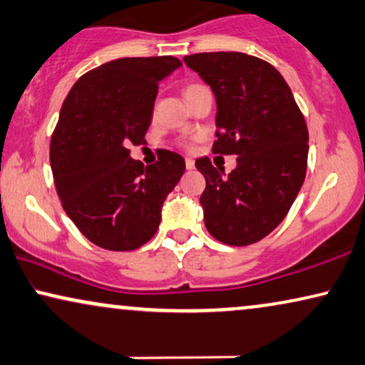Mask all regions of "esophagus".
Here are the masks:
<instances>
[{"mask_svg":"<svg viewBox=\"0 0 365 365\" xmlns=\"http://www.w3.org/2000/svg\"><path fill=\"white\" fill-rule=\"evenodd\" d=\"M186 169H187V171L194 169V160L191 158H186Z\"/></svg>","mask_w":365,"mask_h":365,"instance_id":"34e87169","label":"esophagus"}]
</instances>
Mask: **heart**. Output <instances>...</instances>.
Returning <instances> with one entry per match:
<instances>
[{
  "label": "heart",
  "mask_w": 365,
  "mask_h": 365,
  "mask_svg": "<svg viewBox=\"0 0 365 365\" xmlns=\"http://www.w3.org/2000/svg\"><path fill=\"white\" fill-rule=\"evenodd\" d=\"M200 87H201V85H187L186 90H184V96H186V93H191V92H194V90L200 88Z\"/></svg>",
  "instance_id": "obj_1"
}]
</instances>
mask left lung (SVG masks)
<instances>
[{"mask_svg":"<svg viewBox=\"0 0 365 365\" xmlns=\"http://www.w3.org/2000/svg\"><path fill=\"white\" fill-rule=\"evenodd\" d=\"M216 98L212 153L236 154L230 174L207 158L196 160L206 179L205 225L221 243L246 246L285 220L307 173L309 130L290 87L268 61L238 51L184 56Z\"/></svg>","mask_w":365,"mask_h":365,"instance_id":"obj_1","label":"left lung"}]
</instances>
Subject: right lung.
<instances>
[{"label":"right lung","mask_w":365,"mask_h":365,"mask_svg":"<svg viewBox=\"0 0 365 365\" xmlns=\"http://www.w3.org/2000/svg\"><path fill=\"white\" fill-rule=\"evenodd\" d=\"M181 65L174 56L112 60L80 77L61 106L50 144L55 187L70 220L101 248L148 243L184 174L173 150L144 165L127 149L145 142L159 82Z\"/></svg>","instance_id":"obj_1"}]
</instances>
